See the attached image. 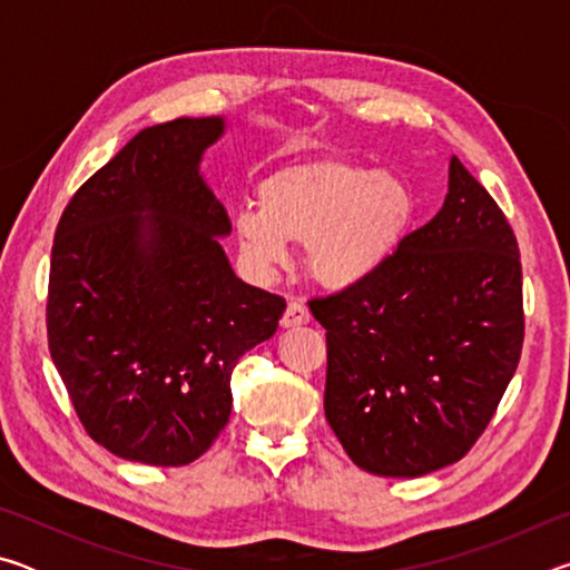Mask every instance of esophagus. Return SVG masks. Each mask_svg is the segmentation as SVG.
I'll return each instance as SVG.
<instances>
[{"mask_svg": "<svg viewBox=\"0 0 570 570\" xmlns=\"http://www.w3.org/2000/svg\"><path fill=\"white\" fill-rule=\"evenodd\" d=\"M312 320V314H308V308L304 302H288L286 312L282 316V326L284 330H292V326H302Z\"/></svg>", "mask_w": 570, "mask_h": 570, "instance_id": "1", "label": "esophagus"}]
</instances>
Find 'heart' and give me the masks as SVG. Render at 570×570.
Wrapping results in <instances>:
<instances>
[{
    "instance_id": "obj_1",
    "label": "heart",
    "mask_w": 570,
    "mask_h": 570,
    "mask_svg": "<svg viewBox=\"0 0 570 570\" xmlns=\"http://www.w3.org/2000/svg\"><path fill=\"white\" fill-rule=\"evenodd\" d=\"M410 183L346 158H312L272 173L258 186V208L234 218L236 244L250 272L284 264L286 240L304 244L308 276L344 292L382 272L414 218Z\"/></svg>"
}]
</instances>
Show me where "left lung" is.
I'll return each instance as SVG.
<instances>
[{
	"instance_id": "obj_1",
	"label": "left lung",
	"mask_w": 570,
	"mask_h": 570,
	"mask_svg": "<svg viewBox=\"0 0 570 570\" xmlns=\"http://www.w3.org/2000/svg\"><path fill=\"white\" fill-rule=\"evenodd\" d=\"M326 330L324 412L354 465L420 478L468 455L523 350L513 228L452 156L440 214L370 282L308 302Z\"/></svg>"
}]
</instances>
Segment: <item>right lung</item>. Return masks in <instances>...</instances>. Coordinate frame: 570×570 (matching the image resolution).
Returning a JSON list of instances; mask_svg holds the SVG:
<instances>
[{"label": "right lung", "mask_w": 570, "mask_h": 570, "mask_svg": "<svg viewBox=\"0 0 570 570\" xmlns=\"http://www.w3.org/2000/svg\"><path fill=\"white\" fill-rule=\"evenodd\" d=\"M224 118L140 130L55 230L47 342L88 435L158 468L198 460L230 414V372L286 302L234 274L230 220L200 176Z\"/></svg>", "instance_id": "add662e5"}]
</instances>
